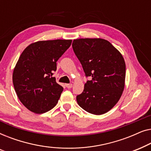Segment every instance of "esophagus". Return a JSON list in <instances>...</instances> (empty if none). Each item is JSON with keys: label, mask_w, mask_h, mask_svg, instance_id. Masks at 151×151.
I'll list each match as a JSON object with an SVG mask.
<instances>
[{"label": "esophagus", "mask_w": 151, "mask_h": 151, "mask_svg": "<svg viewBox=\"0 0 151 151\" xmlns=\"http://www.w3.org/2000/svg\"><path fill=\"white\" fill-rule=\"evenodd\" d=\"M66 86H67L68 88H71L72 86H73V84H66Z\"/></svg>", "instance_id": "1"}]
</instances>
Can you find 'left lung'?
I'll return each instance as SVG.
<instances>
[{"label":"left lung","mask_w":151,"mask_h":151,"mask_svg":"<svg viewBox=\"0 0 151 151\" xmlns=\"http://www.w3.org/2000/svg\"><path fill=\"white\" fill-rule=\"evenodd\" d=\"M74 53L86 77L83 92L76 97L79 106L94 115L110 111L124 88L126 65L123 56L109 41L101 38H80L73 41Z\"/></svg>","instance_id":"obj_1"}]
</instances>
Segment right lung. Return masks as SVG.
<instances>
[{
    "label": "right lung",
    "mask_w": 151,
    "mask_h": 151,
    "mask_svg": "<svg viewBox=\"0 0 151 151\" xmlns=\"http://www.w3.org/2000/svg\"><path fill=\"white\" fill-rule=\"evenodd\" d=\"M71 40L38 41L22 51L13 72L14 89L22 104L37 114L50 111L58 102L63 87L52 77L56 62Z\"/></svg>",
    "instance_id": "right-lung-1"
}]
</instances>
